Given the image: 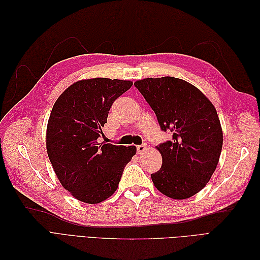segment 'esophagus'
Here are the masks:
<instances>
[{"mask_svg":"<svg viewBox=\"0 0 260 260\" xmlns=\"http://www.w3.org/2000/svg\"><path fill=\"white\" fill-rule=\"evenodd\" d=\"M146 144H141V145H137V152L138 154H142L145 149H146Z\"/></svg>","mask_w":260,"mask_h":260,"instance_id":"esophagus-1","label":"esophagus"}]
</instances>
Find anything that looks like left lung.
<instances>
[{
  "mask_svg": "<svg viewBox=\"0 0 260 260\" xmlns=\"http://www.w3.org/2000/svg\"><path fill=\"white\" fill-rule=\"evenodd\" d=\"M171 141L157 149L161 168L152 174L157 190L185 200L199 193L216 170L222 148V130L216 108L194 85L175 77L146 78L135 82Z\"/></svg>",
  "mask_w": 260,
  "mask_h": 260,
  "instance_id": "obj_1",
  "label": "left lung"
}]
</instances>
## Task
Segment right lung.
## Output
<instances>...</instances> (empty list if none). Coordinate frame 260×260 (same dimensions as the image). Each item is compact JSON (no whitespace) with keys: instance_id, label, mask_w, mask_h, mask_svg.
I'll list each match as a JSON object with an SVG mask.
<instances>
[{"instance_id":"obj_1","label":"right lung","mask_w":260,"mask_h":260,"mask_svg":"<svg viewBox=\"0 0 260 260\" xmlns=\"http://www.w3.org/2000/svg\"><path fill=\"white\" fill-rule=\"evenodd\" d=\"M128 80L94 78L75 82L55 102L46 129V151L59 182L74 198L98 204L117 190L136 146L99 143L114 102Z\"/></svg>"}]
</instances>
